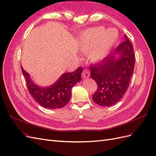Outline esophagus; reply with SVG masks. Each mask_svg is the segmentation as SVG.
Here are the masks:
<instances>
[{"label": "esophagus", "mask_w": 156, "mask_h": 156, "mask_svg": "<svg viewBox=\"0 0 156 156\" xmlns=\"http://www.w3.org/2000/svg\"><path fill=\"white\" fill-rule=\"evenodd\" d=\"M82 77L84 79L88 78L90 77V72L87 69H84V71L83 72V73H82Z\"/></svg>", "instance_id": "1"}]
</instances>
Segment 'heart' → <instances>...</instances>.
<instances>
[{
	"label": "heart",
	"instance_id": "heart-1",
	"mask_svg": "<svg viewBox=\"0 0 156 156\" xmlns=\"http://www.w3.org/2000/svg\"><path fill=\"white\" fill-rule=\"evenodd\" d=\"M119 37L116 29L105 30L102 27L89 29L83 32L79 37L80 49L84 54L90 53V58L98 62L104 58L109 53Z\"/></svg>",
	"mask_w": 156,
	"mask_h": 156
}]
</instances>
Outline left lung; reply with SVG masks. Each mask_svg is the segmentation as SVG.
Here are the masks:
<instances>
[{
    "label": "left lung",
    "mask_w": 156,
    "mask_h": 156,
    "mask_svg": "<svg viewBox=\"0 0 156 156\" xmlns=\"http://www.w3.org/2000/svg\"><path fill=\"white\" fill-rule=\"evenodd\" d=\"M135 57L133 45L125 35V40L114 51L100 64L90 67L91 77L98 85L92 96L94 102L102 107H110L121 100L133 73Z\"/></svg>",
    "instance_id": "obj_1"
}]
</instances>
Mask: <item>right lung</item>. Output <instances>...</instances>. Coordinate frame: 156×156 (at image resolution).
Segmentation results:
<instances>
[{"label":"right lung","instance_id":"1","mask_svg":"<svg viewBox=\"0 0 156 156\" xmlns=\"http://www.w3.org/2000/svg\"><path fill=\"white\" fill-rule=\"evenodd\" d=\"M83 69V68L79 67L73 72L65 73L52 85L41 87L33 83L29 74L21 66L31 96L40 105L50 109L62 108L69 102L72 87L81 80Z\"/></svg>","mask_w":156,"mask_h":156}]
</instances>
